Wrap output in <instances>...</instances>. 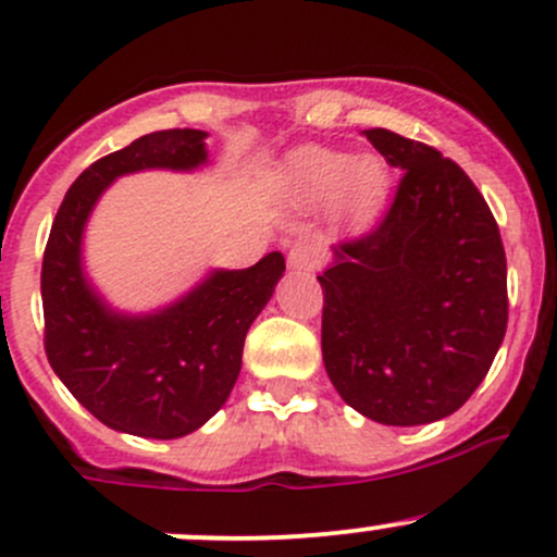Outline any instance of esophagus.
Segmentation results:
<instances>
[{
  "instance_id": "obj_1",
  "label": "esophagus",
  "mask_w": 557,
  "mask_h": 557,
  "mask_svg": "<svg viewBox=\"0 0 557 557\" xmlns=\"http://www.w3.org/2000/svg\"><path fill=\"white\" fill-rule=\"evenodd\" d=\"M320 263V250L312 243H296L288 252V267L299 272H312Z\"/></svg>"
}]
</instances>
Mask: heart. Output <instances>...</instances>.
<instances>
[{"label": "heart", "instance_id": "1", "mask_svg": "<svg viewBox=\"0 0 557 557\" xmlns=\"http://www.w3.org/2000/svg\"><path fill=\"white\" fill-rule=\"evenodd\" d=\"M283 183L294 199L307 205L336 196L352 221L372 218L385 196V170L377 159H356L320 148L299 150L290 159Z\"/></svg>", "mask_w": 557, "mask_h": 557}]
</instances>
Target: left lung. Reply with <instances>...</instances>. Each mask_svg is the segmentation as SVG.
<instances>
[{"label": "left lung", "mask_w": 557, "mask_h": 557, "mask_svg": "<svg viewBox=\"0 0 557 557\" xmlns=\"http://www.w3.org/2000/svg\"><path fill=\"white\" fill-rule=\"evenodd\" d=\"M398 166L391 207L320 274L323 363L339 396L385 425L447 418L507 334V256L469 174L436 148L369 128Z\"/></svg>", "instance_id": "1"}]
</instances>
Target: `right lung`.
<instances>
[{
  "instance_id": "obj_1",
  "label": "right lung",
  "mask_w": 557,
  "mask_h": 557,
  "mask_svg": "<svg viewBox=\"0 0 557 557\" xmlns=\"http://www.w3.org/2000/svg\"><path fill=\"white\" fill-rule=\"evenodd\" d=\"M205 137L199 128H166L94 161L66 190L42 256L50 367L94 418L148 440L190 434L226 404L243 367L247 329L285 272L283 252H269L250 269L215 272L148 318L110 312L88 288L81 237L99 194L126 172L205 164Z\"/></svg>"
}]
</instances>
